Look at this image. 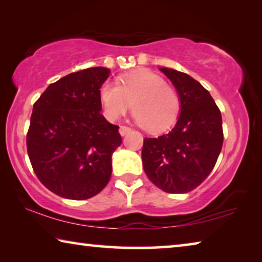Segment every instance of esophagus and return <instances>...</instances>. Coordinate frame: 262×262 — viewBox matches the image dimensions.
<instances>
[{
	"mask_svg": "<svg viewBox=\"0 0 262 262\" xmlns=\"http://www.w3.org/2000/svg\"><path fill=\"white\" fill-rule=\"evenodd\" d=\"M129 132H130V128L127 126H120V128H119V133H120L122 136L126 135L127 133H129Z\"/></svg>",
	"mask_w": 262,
	"mask_h": 262,
	"instance_id": "obj_1",
	"label": "esophagus"
}]
</instances>
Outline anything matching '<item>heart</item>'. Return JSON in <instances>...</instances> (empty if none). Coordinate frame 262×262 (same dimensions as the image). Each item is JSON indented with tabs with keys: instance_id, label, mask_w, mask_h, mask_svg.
<instances>
[{
	"instance_id": "b5f03b06",
	"label": "heart",
	"mask_w": 262,
	"mask_h": 262,
	"mask_svg": "<svg viewBox=\"0 0 262 262\" xmlns=\"http://www.w3.org/2000/svg\"><path fill=\"white\" fill-rule=\"evenodd\" d=\"M105 115L114 120L133 104L136 122L149 133H161L174 125L180 112V98L165 79L145 70L126 74L119 84L105 82L100 86Z\"/></svg>"
}]
</instances>
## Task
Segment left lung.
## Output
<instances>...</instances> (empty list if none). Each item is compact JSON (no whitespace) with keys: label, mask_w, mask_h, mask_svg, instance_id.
I'll return each mask as SVG.
<instances>
[{"label":"left lung","mask_w":262,"mask_h":262,"mask_svg":"<svg viewBox=\"0 0 262 262\" xmlns=\"http://www.w3.org/2000/svg\"><path fill=\"white\" fill-rule=\"evenodd\" d=\"M180 98V115L167 134L145 137L142 162L150 181L166 193H187L205 181L223 145L221 111L189 75L161 68Z\"/></svg>","instance_id":"obj_1"}]
</instances>
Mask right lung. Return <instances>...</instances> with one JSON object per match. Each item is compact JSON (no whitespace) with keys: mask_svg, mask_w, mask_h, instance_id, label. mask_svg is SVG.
<instances>
[{"mask_svg":"<svg viewBox=\"0 0 262 262\" xmlns=\"http://www.w3.org/2000/svg\"><path fill=\"white\" fill-rule=\"evenodd\" d=\"M111 70L94 67L48 85L33 105L26 148L40 183L56 195L86 200L107 185L119 126L100 113V86Z\"/></svg>","mask_w":262,"mask_h":262,"instance_id":"1","label":"right lung"}]
</instances>
